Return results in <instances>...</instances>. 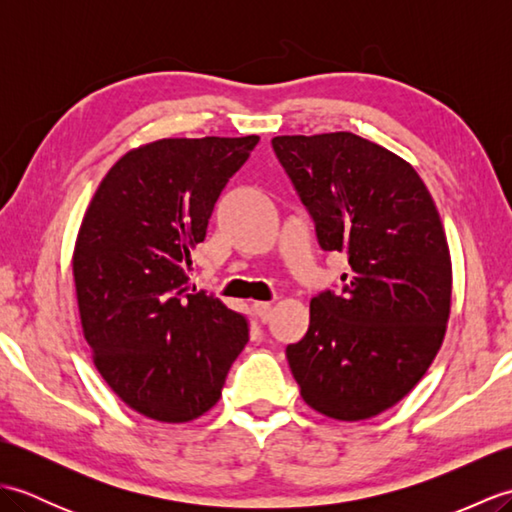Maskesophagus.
I'll return each mask as SVG.
<instances>
[{
  "instance_id": "obj_1",
  "label": "esophagus",
  "mask_w": 512,
  "mask_h": 512,
  "mask_svg": "<svg viewBox=\"0 0 512 512\" xmlns=\"http://www.w3.org/2000/svg\"><path fill=\"white\" fill-rule=\"evenodd\" d=\"M253 310H255L259 321L268 323L270 321V312H273V306H270V303H266V301H257V303H253Z\"/></svg>"
}]
</instances>
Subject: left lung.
<instances>
[{
  "label": "left lung",
  "mask_w": 512,
  "mask_h": 512,
  "mask_svg": "<svg viewBox=\"0 0 512 512\" xmlns=\"http://www.w3.org/2000/svg\"><path fill=\"white\" fill-rule=\"evenodd\" d=\"M273 149L319 246L350 262L343 288L312 297L306 336L286 347L292 376L323 416H378L416 387L447 330L440 213L409 162L356 134L277 136Z\"/></svg>",
  "instance_id": "8db88e82"
}]
</instances>
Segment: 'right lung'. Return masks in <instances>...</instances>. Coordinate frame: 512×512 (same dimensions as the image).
I'll list each match as a JSON object with an SVG mask.
<instances>
[{"label":"right lung","mask_w":512,"mask_h":512,"mask_svg":"<svg viewBox=\"0 0 512 512\" xmlns=\"http://www.w3.org/2000/svg\"><path fill=\"white\" fill-rule=\"evenodd\" d=\"M259 136L165 138L129 151L96 189L74 248L85 341L127 407L189 422L222 396L248 319L189 290L191 250Z\"/></svg>","instance_id":"obj_1"}]
</instances>
